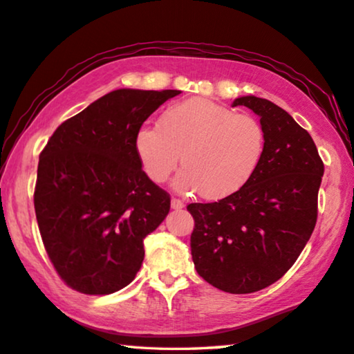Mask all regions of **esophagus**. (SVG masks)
Listing matches in <instances>:
<instances>
[{
  "instance_id": "34e87169",
  "label": "esophagus",
  "mask_w": 354,
  "mask_h": 354,
  "mask_svg": "<svg viewBox=\"0 0 354 354\" xmlns=\"http://www.w3.org/2000/svg\"><path fill=\"white\" fill-rule=\"evenodd\" d=\"M171 207L174 209H180V208L185 207V202L182 199H177V197H172V199H171Z\"/></svg>"
}]
</instances>
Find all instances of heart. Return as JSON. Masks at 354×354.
<instances>
[{
    "label": "heart",
    "instance_id": "1",
    "mask_svg": "<svg viewBox=\"0 0 354 354\" xmlns=\"http://www.w3.org/2000/svg\"><path fill=\"white\" fill-rule=\"evenodd\" d=\"M136 153L151 180L163 183L176 171L182 193L199 191L219 201L249 183L261 163L266 133L259 121L208 99H187L167 107L158 127L145 126L135 136Z\"/></svg>",
    "mask_w": 354,
    "mask_h": 354
}]
</instances>
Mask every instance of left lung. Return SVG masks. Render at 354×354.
<instances>
[{"label": "left lung", "mask_w": 354, "mask_h": 354, "mask_svg": "<svg viewBox=\"0 0 354 354\" xmlns=\"http://www.w3.org/2000/svg\"><path fill=\"white\" fill-rule=\"evenodd\" d=\"M266 133L261 163L249 183L212 203H189L191 255L203 280L230 294L270 286L300 257L317 222L324 161L305 129L268 99L243 96Z\"/></svg>", "instance_id": "left-lung-1"}]
</instances>
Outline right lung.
Returning <instances> with one entry per match:
<instances>
[{
    "label": "right lung",
    "instance_id": "1",
    "mask_svg": "<svg viewBox=\"0 0 354 354\" xmlns=\"http://www.w3.org/2000/svg\"><path fill=\"white\" fill-rule=\"evenodd\" d=\"M177 95L110 91L62 122L40 153L37 224L55 272L80 294L107 295L132 283L142 241L169 213V194L141 169L135 136Z\"/></svg>",
    "mask_w": 354,
    "mask_h": 354
}]
</instances>
